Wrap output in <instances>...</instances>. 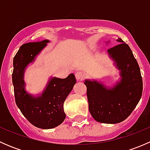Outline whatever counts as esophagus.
<instances>
[{"label":"esophagus","instance_id":"obj_1","mask_svg":"<svg viewBox=\"0 0 150 150\" xmlns=\"http://www.w3.org/2000/svg\"><path fill=\"white\" fill-rule=\"evenodd\" d=\"M84 76V73L83 72H81V71L77 72L76 73H75V78H76V79L78 80V81H81V80L83 79Z\"/></svg>","mask_w":150,"mask_h":150}]
</instances>
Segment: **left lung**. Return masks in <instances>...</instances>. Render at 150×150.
<instances>
[{
	"instance_id": "1",
	"label": "left lung",
	"mask_w": 150,
	"mask_h": 150,
	"mask_svg": "<svg viewBox=\"0 0 150 150\" xmlns=\"http://www.w3.org/2000/svg\"><path fill=\"white\" fill-rule=\"evenodd\" d=\"M116 41L119 44L109 48L107 54L120 71V81L108 88L96 80L84 81L89 112L95 120L102 123L125 120L138 104L143 90L140 68L131 48L120 38Z\"/></svg>"
}]
</instances>
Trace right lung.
I'll use <instances>...</instances> for the list:
<instances>
[{
	"label": "right lung",
	"mask_w": 150,
	"mask_h": 150,
	"mask_svg": "<svg viewBox=\"0 0 150 150\" xmlns=\"http://www.w3.org/2000/svg\"><path fill=\"white\" fill-rule=\"evenodd\" d=\"M49 42L43 40L22 45L13 61L12 83L16 105L30 123L42 129L54 128L62 123L66 117L64 102L76 83L75 75L71 73L63 79L50 78L44 90L37 96L25 90V70Z\"/></svg>",
	"instance_id": "1"
}]
</instances>
